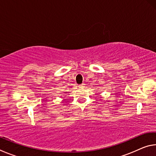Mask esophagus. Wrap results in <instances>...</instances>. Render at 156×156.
<instances>
[{"instance_id":"1","label":"esophagus","mask_w":156,"mask_h":156,"mask_svg":"<svg viewBox=\"0 0 156 156\" xmlns=\"http://www.w3.org/2000/svg\"><path fill=\"white\" fill-rule=\"evenodd\" d=\"M84 85H85V84H84V83H83V84H80V85H78V87L80 88V89H83L84 87Z\"/></svg>"}]
</instances>
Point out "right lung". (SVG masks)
<instances>
[{"instance_id":"1","label":"right lung","mask_w":156,"mask_h":156,"mask_svg":"<svg viewBox=\"0 0 156 156\" xmlns=\"http://www.w3.org/2000/svg\"><path fill=\"white\" fill-rule=\"evenodd\" d=\"M65 94H67V92H65Z\"/></svg>"}]
</instances>
